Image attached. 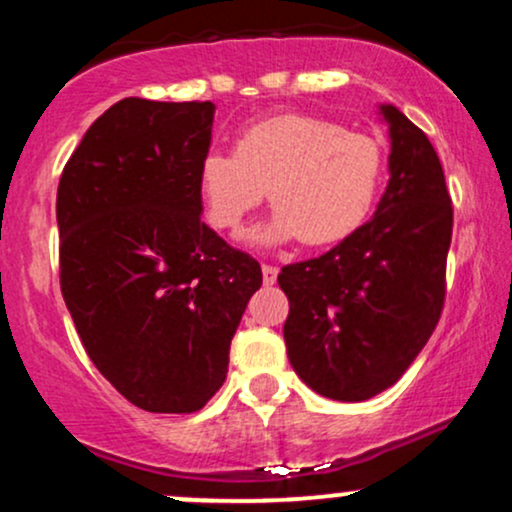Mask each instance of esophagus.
<instances>
[{"label": "esophagus", "instance_id": "obj_1", "mask_svg": "<svg viewBox=\"0 0 512 512\" xmlns=\"http://www.w3.org/2000/svg\"><path fill=\"white\" fill-rule=\"evenodd\" d=\"M276 274H279V269H276L274 264H262L264 284H274V281H276Z\"/></svg>", "mask_w": 512, "mask_h": 512}]
</instances>
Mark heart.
<instances>
[{
    "label": "heart",
    "mask_w": 512,
    "mask_h": 512,
    "mask_svg": "<svg viewBox=\"0 0 512 512\" xmlns=\"http://www.w3.org/2000/svg\"><path fill=\"white\" fill-rule=\"evenodd\" d=\"M385 151L373 137L317 115H276L252 122L233 154L211 151L197 173L207 221L238 233L267 190L272 219L262 243L301 238L310 248L349 238L378 202Z\"/></svg>",
    "instance_id": "obj_1"
}]
</instances>
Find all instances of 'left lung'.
Returning <instances> with one entry per match:
<instances>
[{"label": "left lung", "instance_id": "8db88e82", "mask_svg": "<svg viewBox=\"0 0 512 512\" xmlns=\"http://www.w3.org/2000/svg\"><path fill=\"white\" fill-rule=\"evenodd\" d=\"M390 182L356 233L279 274L289 298L284 339L317 395L363 402L395 385L436 330L445 305L452 202L436 149L395 105Z\"/></svg>", "mask_w": 512, "mask_h": 512}]
</instances>
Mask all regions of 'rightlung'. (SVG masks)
Masks as SVG:
<instances>
[{
    "mask_svg": "<svg viewBox=\"0 0 512 512\" xmlns=\"http://www.w3.org/2000/svg\"><path fill=\"white\" fill-rule=\"evenodd\" d=\"M214 103L125 98L88 127L57 187L60 289L88 358L134 407L199 411L262 269L202 221Z\"/></svg>",
    "mask_w": 512,
    "mask_h": 512,
    "instance_id": "1",
    "label": "right lung"
}]
</instances>
